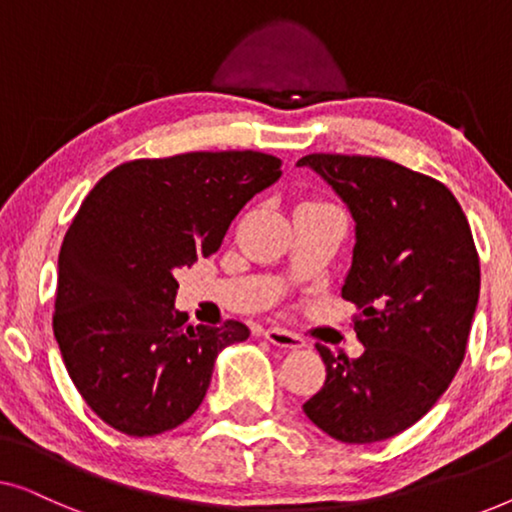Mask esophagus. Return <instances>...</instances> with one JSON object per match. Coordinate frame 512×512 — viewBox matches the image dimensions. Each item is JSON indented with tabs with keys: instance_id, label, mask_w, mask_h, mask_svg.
I'll return each instance as SVG.
<instances>
[{
	"instance_id": "obj_1",
	"label": "esophagus",
	"mask_w": 512,
	"mask_h": 512,
	"mask_svg": "<svg viewBox=\"0 0 512 512\" xmlns=\"http://www.w3.org/2000/svg\"><path fill=\"white\" fill-rule=\"evenodd\" d=\"M263 338L268 340V342H272V345H275V347H282V349H300V347H305V340L300 338L298 333L286 331V328H282V326L265 328Z\"/></svg>"
}]
</instances>
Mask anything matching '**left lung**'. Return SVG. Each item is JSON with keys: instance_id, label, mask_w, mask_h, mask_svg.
<instances>
[{"instance_id": "obj_1", "label": "left lung", "mask_w": 512, "mask_h": 512, "mask_svg": "<svg viewBox=\"0 0 512 512\" xmlns=\"http://www.w3.org/2000/svg\"><path fill=\"white\" fill-rule=\"evenodd\" d=\"M356 221L342 298L356 305L359 359L317 345L326 382L303 405L349 445L387 440L429 412L464 361L480 293L471 226L438 179L373 156L310 153Z\"/></svg>"}]
</instances>
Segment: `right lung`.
<instances>
[{
    "instance_id": "1",
    "label": "right lung",
    "mask_w": 512,
    "mask_h": 512,
    "mask_svg": "<svg viewBox=\"0 0 512 512\" xmlns=\"http://www.w3.org/2000/svg\"><path fill=\"white\" fill-rule=\"evenodd\" d=\"M261 151L137 158L97 181L58 258L53 333L83 401L125 436L184 424L242 321L193 326L174 310L179 268L219 251L230 221L282 177Z\"/></svg>"
}]
</instances>
